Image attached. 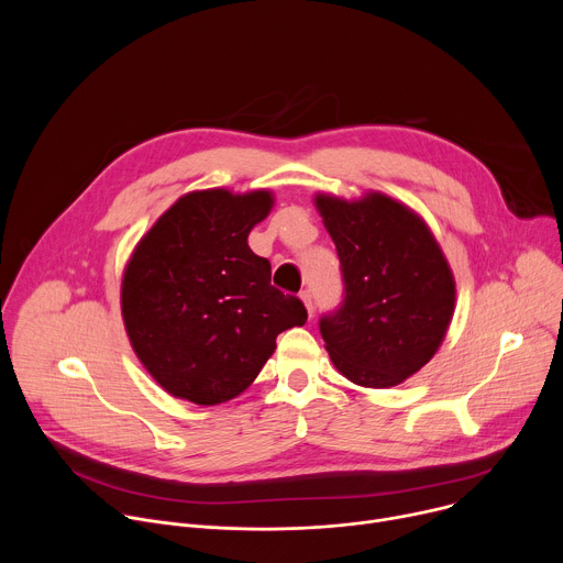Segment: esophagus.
<instances>
[{
	"instance_id": "1",
	"label": "esophagus",
	"mask_w": 563,
	"mask_h": 563,
	"mask_svg": "<svg viewBox=\"0 0 563 563\" xmlns=\"http://www.w3.org/2000/svg\"><path fill=\"white\" fill-rule=\"evenodd\" d=\"M300 300L305 302V307H307V313H309V318H311V313H313V300H311V294L305 289V291H300Z\"/></svg>"
}]
</instances>
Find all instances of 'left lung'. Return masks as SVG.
<instances>
[{"label": "left lung", "instance_id": "obj_1", "mask_svg": "<svg viewBox=\"0 0 563 563\" xmlns=\"http://www.w3.org/2000/svg\"><path fill=\"white\" fill-rule=\"evenodd\" d=\"M343 274V302L320 318L336 369L363 387H394L439 350L454 313V276L428 224L372 191L361 200L318 194Z\"/></svg>", "mask_w": 563, "mask_h": 563}]
</instances>
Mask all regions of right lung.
Wrapping results in <instances>:
<instances>
[{
	"instance_id": "right-lung-1",
	"label": "right lung",
	"mask_w": 563,
	"mask_h": 563,
	"mask_svg": "<svg viewBox=\"0 0 563 563\" xmlns=\"http://www.w3.org/2000/svg\"><path fill=\"white\" fill-rule=\"evenodd\" d=\"M272 191H191L142 235L122 276V318L133 352L172 396L218 406L245 391L307 309L272 285L250 250Z\"/></svg>"
}]
</instances>
